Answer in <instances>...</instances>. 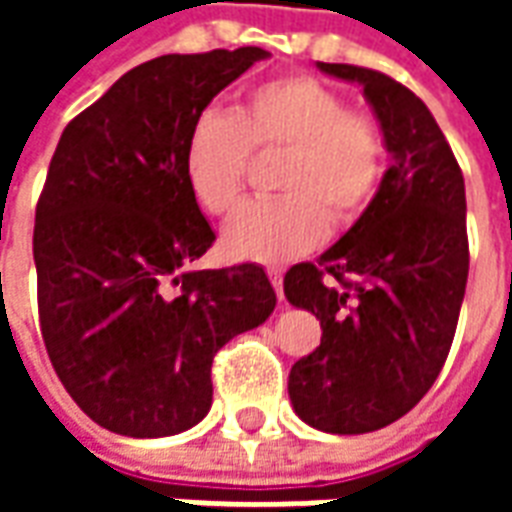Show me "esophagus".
Instances as JSON below:
<instances>
[{"label":"esophagus","instance_id":"34e87169","mask_svg":"<svg viewBox=\"0 0 512 512\" xmlns=\"http://www.w3.org/2000/svg\"><path fill=\"white\" fill-rule=\"evenodd\" d=\"M268 279H271V285L277 290L279 299H285V290H282V271H279V268H268Z\"/></svg>","mask_w":512,"mask_h":512}]
</instances>
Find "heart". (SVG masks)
<instances>
[{"mask_svg":"<svg viewBox=\"0 0 512 512\" xmlns=\"http://www.w3.org/2000/svg\"><path fill=\"white\" fill-rule=\"evenodd\" d=\"M252 153L279 156L271 202H249L224 227L227 255L277 266L321 244L326 227L362 219L384 175L386 145L376 117L348 109L310 76H279L249 90L235 112L205 109L183 150L191 197L211 216L241 202Z\"/></svg>","mask_w":512,"mask_h":512,"instance_id":"heart-1","label":"heart"}]
</instances>
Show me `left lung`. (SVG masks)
<instances>
[{
    "label": "left lung",
    "mask_w": 512,
    "mask_h": 512,
    "mask_svg": "<svg viewBox=\"0 0 512 512\" xmlns=\"http://www.w3.org/2000/svg\"><path fill=\"white\" fill-rule=\"evenodd\" d=\"M362 84L392 164L362 219L285 274L293 307L321 321V345L290 367V403L307 425L354 436L408 414L450 354L466 277V189L430 109L386 73L318 62Z\"/></svg>",
    "instance_id": "obj_1"
}]
</instances>
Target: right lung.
Returning a JSON list of instances; mask_svg holds the SVG:
<instances>
[{"mask_svg":"<svg viewBox=\"0 0 512 512\" xmlns=\"http://www.w3.org/2000/svg\"><path fill=\"white\" fill-rule=\"evenodd\" d=\"M268 51L164 54L65 126L35 208L40 334L101 428L156 439L211 408V365L277 307L266 271H189L216 241L183 175L194 120Z\"/></svg>","mask_w":512,"mask_h":512,"instance_id":"right-lung-1","label":"right lung"}]
</instances>
